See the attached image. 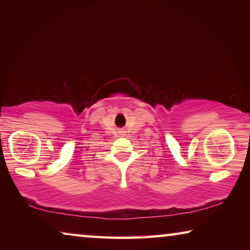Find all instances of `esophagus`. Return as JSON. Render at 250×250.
I'll return each mask as SVG.
<instances>
[{
  "instance_id": "obj_1",
  "label": "esophagus",
  "mask_w": 250,
  "mask_h": 250,
  "mask_svg": "<svg viewBox=\"0 0 250 250\" xmlns=\"http://www.w3.org/2000/svg\"><path fill=\"white\" fill-rule=\"evenodd\" d=\"M122 133H123V132H122Z\"/></svg>"
}]
</instances>
